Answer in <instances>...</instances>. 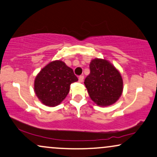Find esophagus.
Instances as JSON below:
<instances>
[{
	"label": "esophagus",
	"mask_w": 157,
	"mask_h": 157,
	"mask_svg": "<svg viewBox=\"0 0 157 157\" xmlns=\"http://www.w3.org/2000/svg\"><path fill=\"white\" fill-rule=\"evenodd\" d=\"M78 80H79V82H83V80H84V76H83V75H80V76H79Z\"/></svg>",
	"instance_id": "obj_1"
}]
</instances>
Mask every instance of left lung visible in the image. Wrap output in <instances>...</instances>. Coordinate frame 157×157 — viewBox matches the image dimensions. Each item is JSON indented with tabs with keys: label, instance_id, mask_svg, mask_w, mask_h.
Returning a JSON list of instances; mask_svg holds the SVG:
<instances>
[{
	"label": "left lung",
	"instance_id": "obj_1",
	"mask_svg": "<svg viewBox=\"0 0 157 157\" xmlns=\"http://www.w3.org/2000/svg\"><path fill=\"white\" fill-rule=\"evenodd\" d=\"M90 71L84 83L91 99L99 106H108L116 102L123 90V80L119 71L103 59L92 60Z\"/></svg>",
	"mask_w": 157,
	"mask_h": 157
}]
</instances>
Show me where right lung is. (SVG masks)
<instances>
[{"label":"right lung","mask_w":157,"mask_h":157,"mask_svg":"<svg viewBox=\"0 0 157 157\" xmlns=\"http://www.w3.org/2000/svg\"><path fill=\"white\" fill-rule=\"evenodd\" d=\"M77 80L71 68L61 60H56L43 68L36 77L35 93L45 105L56 106L69 94L71 84Z\"/></svg>","instance_id":"obj_1"}]
</instances>
